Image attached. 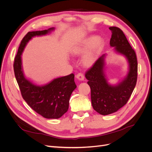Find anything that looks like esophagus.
<instances>
[{"mask_svg":"<svg viewBox=\"0 0 152 152\" xmlns=\"http://www.w3.org/2000/svg\"><path fill=\"white\" fill-rule=\"evenodd\" d=\"M76 78L79 80L82 81V80H84V75L82 74V73H78V74L76 75Z\"/></svg>","mask_w":152,"mask_h":152,"instance_id":"1","label":"esophagus"}]
</instances>
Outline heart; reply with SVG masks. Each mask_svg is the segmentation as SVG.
Returning <instances> with one entry per match:
<instances>
[{
	"instance_id": "heart-1",
	"label": "heart",
	"mask_w": 152,
	"mask_h": 152,
	"mask_svg": "<svg viewBox=\"0 0 152 152\" xmlns=\"http://www.w3.org/2000/svg\"><path fill=\"white\" fill-rule=\"evenodd\" d=\"M103 45V40L97 36H91L76 45L72 50L73 56H79L87 53L82 59V64L86 67H91L96 62L98 55Z\"/></svg>"
}]
</instances>
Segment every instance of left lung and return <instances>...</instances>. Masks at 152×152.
Instances as JSON below:
<instances>
[{
  "mask_svg": "<svg viewBox=\"0 0 152 152\" xmlns=\"http://www.w3.org/2000/svg\"><path fill=\"white\" fill-rule=\"evenodd\" d=\"M109 29L112 33L110 46L114 47L116 53L126 58L129 71L118 84H109L104 72L105 58L107 54H104L86 72V78L91 88L92 106L94 110L103 115L116 112L127 103L136 86L137 75L136 55L124 32L116 26L110 27Z\"/></svg>",
  "mask_w": 152,
  "mask_h": 152,
  "instance_id": "left-lung-1",
  "label": "left lung"
}]
</instances>
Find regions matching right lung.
<instances>
[{
  "mask_svg": "<svg viewBox=\"0 0 152 152\" xmlns=\"http://www.w3.org/2000/svg\"><path fill=\"white\" fill-rule=\"evenodd\" d=\"M54 29L53 27L42 31H29L21 40L13 65L23 98L35 112L46 118H59L68 111L70 96L77 87L75 76L72 73L54 79L45 85H36L25 76L21 54L32 38L45 35Z\"/></svg>",
  "mask_w": 152,
  "mask_h": 152,
  "instance_id": "add662e5",
  "label": "right lung"
}]
</instances>
